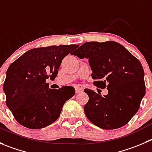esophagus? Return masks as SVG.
I'll list each match as a JSON object with an SVG mask.
<instances>
[{"label":"esophagus","mask_w":152,"mask_h":152,"mask_svg":"<svg viewBox=\"0 0 152 152\" xmlns=\"http://www.w3.org/2000/svg\"><path fill=\"white\" fill-rule=\"evenodd\" d=\"M83 91V89L82 87H80V86H75V92L76 93H79V92H81Z\"/></svg>","instance_id":"1"}]
</instances>
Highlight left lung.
<instances>
[{
    "label": "left lung",
    "instance_id": "1",
    "mask_svg": "<svg viewBox=\"0 0 152 152\" xmlns=\"http://www.w3.org/2000/svg\"><path fill=\"white\" fill-rule=\"evenodd\" d=\"M72 55L89 60L94 84L107 86V95L86 89L89 101L83 107L91 122L106 130L126 125L140 108L145 93L144 71L140 62L115 42H85Z\"/></svg>",
    "mask_w": 152,
    "mask_h": 152
}]
</instances>
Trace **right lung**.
<instances>
[{
	"label": "right lung",
	"instance_id": "obj_1",
	"mask_svg": "<svg viewBox=\"0 0 152 152\" xmlns=\"http://www.w3.org/2000/svg\"><path fill=\"white\" fill-rule=\"evenodd\" d=\"M75 45L29 50L10 65L4 92L7 106L17 122L30 129L45 128L59 118L63 104L75 93L72 86L48 88L46 79H54L63 58Z\"/></svg>",
	"mask_w": 152,
	"mask_h": 152
}]
</instances>
